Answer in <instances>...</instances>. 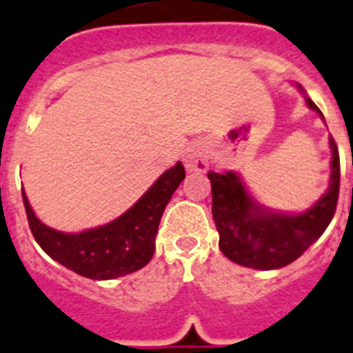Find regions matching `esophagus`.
I'll return each mask as SVG.
<instances>
[{
    "instance_id": "34e87169",
    "label": "esophagus",
    "mask_w": 353,
    "mask_h": 353,
    "mask_svg": "<svg viewBox=\"0 0 353 353\" xmlns=\"http://www.w3.org/2000/svg\"><path fill=\"white\" fill-rule=\"evenodd\" d=\"M210 156L206 149L203 147H192L188 152L185 154V167L190 172H206L210 165Z\"/></svg>"
}]
</instances>
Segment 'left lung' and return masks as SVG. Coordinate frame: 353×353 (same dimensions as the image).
I'll return each mask as SVG.
<instances>
[{"label": "left lung", "mask_w": 353, "mask_h": 353, "mask_svg": "<svg viewBox=\"0 0 353 353\" xmlns=\"http://www.w3.org/2000/svg\"><path fill=\"white\" fill-rule=\"evenodd\" d=\"M301 90V88H300ZM307 105H318L305 97ZM330 183L321 199L303 213H285L256 203L235 172H208L212 213L219 232V248L232 262L251 269H280L300 259L332 221L339 197V152L330 136Z\"/></svg>", "instance_id": "8db88e82"}]
</instances>
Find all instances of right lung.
Returning <instances> with one entry per match:
<instances>
[{
    "mask_svg": "<svg viewBox=\"0 0 353 353\" xmlns=\"http://www.w3.org/2000/svg\"><path fill=\"white\" fill-rule=\"evenodd\" d=\"M185 176L183 163L177 161L123 215L81 233H62L43 224L23 192L28 226L44 253L77 274L91 280L123 276L147 265L154 256L161 215Z\"/></svg>",
    "mask_w": 353,
    "mask_h": 353,
    "instance_id": "right-lung-1",
    "label": "right lung"
}]
</instances>
